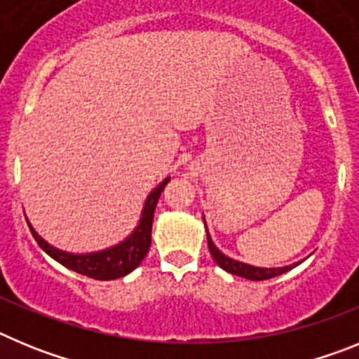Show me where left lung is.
I'll return each instance as SVG.
<instances>
[{"instance_id":"8db88e82","label":"left lung","mask_w":359,"mask_h":359,"mask_svg":"<svg viewBox=\"0 0 359 359\" xmlns=\"http://www.w3.org/2000/svg\"><path fill=\"white\" fill-rule=\"evenodd\" d=\"M203 221H205V215H203ZM205 228H207V221H205ZM207 241H208V250L212 253V259L215 261V264L219 268H223L224 271L231 275H237V277L248 278V280H266V278H273L278 277V275L286 273L290 269H293L294 266H298L300 262H294V264L290 266H282V268H261V266H253V264H246L243 261H237V259H231V257L224 255L221 250L217 248L212 241L210 233H208L207 228Z\"/></svg>"}]
</instances>
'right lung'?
<instances>
[{
	"label": "right lung",
	"mask_w": 359,
	"mask_h": 359,
	"mask_svg": "<svg viewBox=\"0 0 359 359\" xmlns=\"http://www.w3.org/2000/svg\"><path fill=\"white\" fill-rule=\"evenodd\" d=\"M170 182V177H165L163 182L158 187L151 190V194L147 196L142 208L140 219L136 223L135 230L129 233L128 237L120 243L113 244L109 248L97 250V252L88 253H73L66 252V250H59L55 246L44 241L43 237L36 231V228L32 226L30 221L27 219L28 226H30L32 236L37 241L41 248L52 257L53 261L62 264L65 268L77 271V273L86 275L90 278H97V280H115V278L126 277L142 264V261L147 255L149 248H151V230H152V217H154V208L158 205L161 190L165 185Z\"/></svg>",
	"instance_id": "right-lung-1"
}]
</instances>
